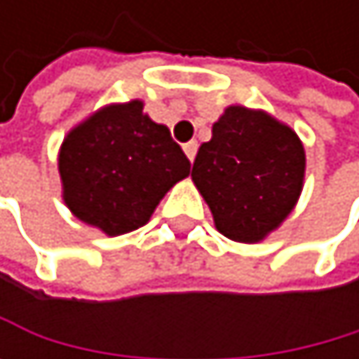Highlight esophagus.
I'll use <instances>...</instances> for the list:
<instances>
[{"label":"esophagus","mask_w":359,"mask_h":359,"mask_svg":"<svg viewBox=\"0 0 359 359\" xmlns=\"http://www.w3.org/2000/svg\"><path fill=\"white\" fill-rule=\"evenodd\" d=\"M183 150H185V155H187V159L189 161H194L196 159V153H198V142H187V144H183Z\"/></svg>","instance_id":"34e87169"}]
</instances>
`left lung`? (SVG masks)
I'll return each mask as SVG.
<instances>
[{"mask_svg":"<svg viewBox=\"0 0 359 359\" xmlns=\"http://www.w3.org/2000/svg\"><path fill=\"white\" fill-rule=\"evenodd\" d=\"M299 135L263 109L228 105L198 148L191 181L215 228L239 243H260L293 213L304 189Z\"/></svg>","mask_w":359,"mask_h":359,"instance_id":"8db88e82","label":"left lung"}]
</instances>
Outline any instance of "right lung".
Segmentation results:
<instances>
[{
	"mask_svg": "<svg viewBox=\"0 0 359 359\" xmlns=\"http://www.w3.org/2000/svg\"><path fill=\"white\" fill-rule=\"evenodd\" d=\"M189 168L170 129L144 114L140 99L96 109L66 133L57 153L64 204L107 237L144 226Z\"/></svg>",
	"mask_w": 359,
	"mask_h": 359,
	"instance_id": "1",
	"label": "right lung"
}]
</instances>
